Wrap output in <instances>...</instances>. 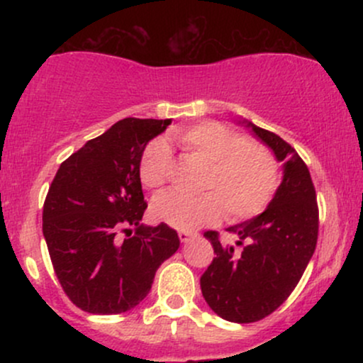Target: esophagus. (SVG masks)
Segmentation results:
<instances>
[{
  "label": "esophagus",
  "instance_id": "1",
  "mask_svg": "<svg viewBox=\"0 0 363 363\" xmlns=\"http://www.w3.org/2000/svg\"><path fill=\"white\" fill-rule=\"evenodd\" d=\"M194 234H191V232H186V230H181L179 232V239H181V242H189L191 239H193Z\"/></svg>",
  "mask_w": 363,
  "mask_h": 363
}]
</instances>
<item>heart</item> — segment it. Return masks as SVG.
<instances>
[{
	"label": "heart",
	"mask_w": 363,
	"mask_h": 363,
	"mask_svg": "<svg viewBox=\"0 0 363 363\" xmlns=\"http://www.w3.org/2000/svg\"><path fill=\"white\" fill-rule=\"evenodd\" d=\"M169 138L186 152L208 162L203 194L191 196L165 191L153 199L152 211L160 222L196 230L215 223L227 211L232 220H244L264 210L278 184V167L272 153L251 143L240 133L216 121L172 131ZM172 174V150L157 138L145 148L140 160V179L148 189H158Z\"/></svg>",
	"instance_id": "b5f03b06"
}]
</instances>
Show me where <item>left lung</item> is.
Masks as SVG:
<instances>
[{"instance_id": "8db88e82", "label": "left lung", "mask_w": 363, "mask_h": 363, "mask_svg": "<svg viewBox=\"0 0 363 363\" xmlns=\"http://www.w3.org/2000/svg\"><path fill=\"white\" fill-rule=\"evenodd\" d=\"M239 123L283 162V179L261 215L227 228L240 249L206 232L216 256L199 283L215 314L244 324L272 314L297 286L318 244L319 211L309 169L298 153L268 129L245 119Z\"/></svg>"}]
</instances>
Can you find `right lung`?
Segmentation results:
<instances>
[{
  "label": "right lung",
  "instance_id": "obj_1",
  "mask_svg": "<svg viewBox=\"0 0 363 363\" xmlns=\"http://www.w3.org/2000/svg\"><path fill=\"white\" fill-rule=\"evenodd\" d=\"M170 119L118 121L66 158L43 211L54 272L69 301L90 314H121L148 295L158 266L179 249L167 223H140L147 203L140 160ZM128 226L135 227L130 234ZM119 231H128L126 240Z\"/></svg>",
  "mask_w": 363,
  "mask_h": 363
}]
</instances>
